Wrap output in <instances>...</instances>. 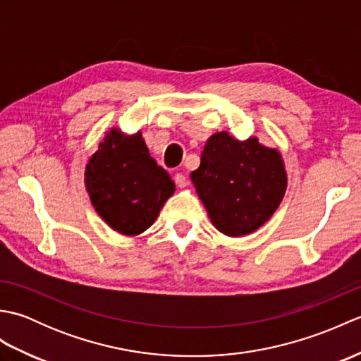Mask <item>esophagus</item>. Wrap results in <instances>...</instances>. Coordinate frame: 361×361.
<instances>
[{
  "label": "esophagus",
  "instance_id": "34e87169",
  "mask_svg": "<svg viewBox=\"0 0 361 361\" xmlns=\"http://www.w3.org/2000/svg\"><path fill=\"white\" fill-rule=\"evenodd\" d=\"M173 180H175L176 186H178V188H186L188 183H189V180L186 178V175H183V173H176Z\"/></svg>",
  "mask_w": 361,
  "mask_h": 361
}]
</instances>
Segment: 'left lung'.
Instances as JSON below:
<instances>
[{
    "label": "left lung",
    "mask_w": 361,
    "mask_h": 361,
    "mask_svg": "<svg viewBox=\"0 0 361 361\" xmlns=\"http://www.w3.org/2000/svg\"><path fill=\"white\" fill-rule=\"evenodd\" d=\"M190 178L214 226L233 237L262 226L287 188L278 150L264 147L257 137L237 141L226 132L209 137Z\"/></svg>",
    "instance_id": "obj_1"
}]
</instances>
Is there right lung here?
Segmentation results:
<instances>
[{"label":"right lung","mask_w":361,"mask_h":361,"mask_svg":"<svg viewBox=\"0 0 361 361\" xmlns=\"http://www.w3.org/2000/svg\"><path fill=\"white\" fill-rule=\"evenodd\" d=\"M85 183L91 203L114 231L135 235L157 220L173 194L171 176L150 157L141 133L113 128L90 158Z\"/></svg>","instance_id":"obj_1"}]
</instances>
